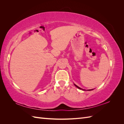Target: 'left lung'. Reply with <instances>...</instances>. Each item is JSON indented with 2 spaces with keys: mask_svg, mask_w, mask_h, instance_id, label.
<instances>
[{
  "mask_svg": "<svg viewBox=\"0 0 124 124\" xmlns=\"http://www.w3.org/2000/svg\"><path fill=\"white\" fill-rule=\"evenodd\" d=\"M74 85L76 86V87L78 88V89H82V90H83V91H86V90H85V89H82V88H81L80 87H78V86H77V85H76V84H74ZM93 89H88V90H87V91H92V90H93Z\"/></svg>",
  "mask_w": 124,
  "mask_h": 124,
  "instance_id": "obj_1",
  "label": "left lung"
}]
</instances>
